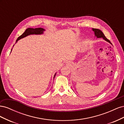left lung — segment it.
<instances>
[{"instance_id": "1", "label": "left lung", "mask_w": 124, "mask_h": 124, "mask_svg": "<svg viewBox=\"0 0 124 124\" xmlns=\"http://www.w3.org/2000/svg\"><path fill=\"white\" fill-rule=\"evenodd\" d=\"M93 31H94L95 32V36H96L97 38H103V39H104L106 41H108V42L109 43H111L110 41L106 37H105V36L104 35V34L103 33V32L101 31L100 30L98 29H96V28H93Z\"/></svg>"}]
</instances>
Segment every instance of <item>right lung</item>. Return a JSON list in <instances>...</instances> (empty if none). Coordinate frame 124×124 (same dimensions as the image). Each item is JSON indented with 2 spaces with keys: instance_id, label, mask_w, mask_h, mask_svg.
<instances>
[{
  "instance_id": "1",
  "label": "right lung",
  "mask_w": 124,
  "mask_h": 124,
  "mask_svg": "<svg viewBox=\"0 0 124 124\" xmlns=\"http://www.w3.org/2000/svg\"><path fill=\"white\" fill-rule=\"evenodd\" d=\"M44 31V29L42 28H28L27 29H26L25 31L22 34L21 36L18 37V38L16 40V42L18 40L22 38H23L24 37L27 36L29 35H32V34H36V35H38V34H41V33H43V31ZM56 76V73L55 74L54 78H55Z\"/></svg>"
}]
</instances>
